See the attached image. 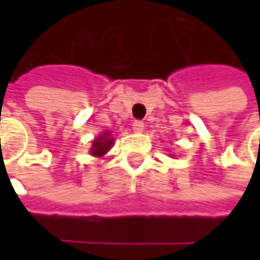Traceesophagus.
<instances>
[{
  "mask_svg": "<svg viewBox=\"0 0 260 260\" xmlns=\"http://www.w3.org/2000/svg\"><path fill=\"white\" fill-rule=\"evenodd\" d=\"M143 128H145L143 121H140V120H136L135 123H133V130H135V132H143Z\"/></svg>",
  "mask_w": 260,
  "mask_h": 260,
  "instance_id": "1",
  "label": "esophagus"
}]
</instances>
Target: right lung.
I'll list each match as a JSON object with an SVG mask.
<instances>
[{"mask_svg":"<svg viewBox=\"0 0 260 260\" xmlns=\"http://www.w3.org/2000/svg\"><path fill=\"white\" fill-rule=\"evenodd\" d=\"M111 145H113V139L110 137V133H104L103 136H100L96 140H94L91 153L94 156H103L111 147Z\"/></svg>","mask_w":260,"mask_h":260,"instance_id":"1","label":"right lung"}]
</instances>
